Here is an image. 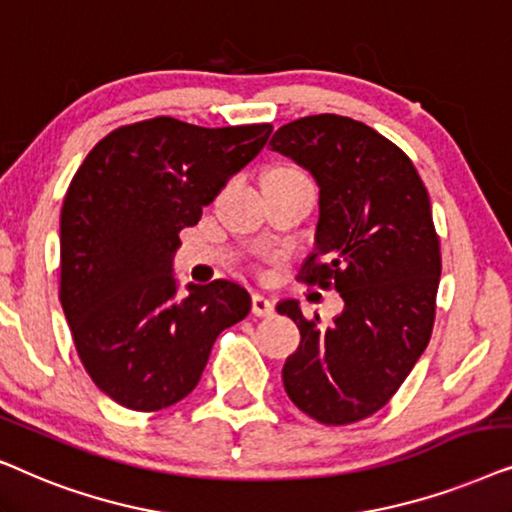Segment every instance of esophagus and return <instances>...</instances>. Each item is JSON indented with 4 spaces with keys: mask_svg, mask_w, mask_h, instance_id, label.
Masks as SVG:
<instances>
[{
    "mask_svg": "<svg viewBox=\"0 0 512 512\" xmlns=\"http://www.w3.org/2000/svg\"><path fill=\"white\" fill-rule=\"evenodd\" d=\"M252 313L255 316H274V304H271V299H267L264 295H252Z\"/></svg>",
    "mask_w": 512,
    "mask_h": 512,
    "instance_id": "34e87169",
    "label": "esophagus"
}]
</instances>
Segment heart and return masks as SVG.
<instances>
[{
    "label": "heart",
    "instance_id": "heart-1",
    "mask_svg": "<svg viewBox=\"0 0 512 512\" xmlns=\"http://www.w3.org/2000/svg\"><path fill=\"white\" fill-rule=\"evenodd\" d=\"M276 170H281V173H288V175H297V177H304L302 173H299L297 168H276Z\"/></svg>",
    "mask_w": 512,
    "mask_h": 512
}]
</instances>
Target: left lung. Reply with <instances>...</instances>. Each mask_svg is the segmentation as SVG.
Here are the masks:
<instances>
[{"instance_id": "8db88e82", "label": "left lung", "mask_w": 512, "mask_h": 512, "mask_svg": "<svg viewBox=\"0 0 512 512\" xmlns=\"http://www.w3.org/2000/svg\"><path fill=\"white\" fill-rule=\"evenodd\" d=\"M269 145L320 187L316 252L297 278L344 299L330 327L295 299L278 304L302 335L285 393L320 424H356L393 398L431 339L442 271L431 199L410 156L356 119L302 117Z\"/></svg>"}]
</instances>
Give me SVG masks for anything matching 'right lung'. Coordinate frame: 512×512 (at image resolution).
Here are the masks:
<instances>
[{"label":"right lung","mask_w":512,"mask_h":512,"mask_svg":"<svg viewBox=\"0 0 512 512\" xmlns=\"http://www.w3.org/2000/svg\"><path fill=\"white\" fill-rule=\"evenodd\" d=\"M271 131L154 117L114 128L74 173L60 210V304L81 365L128 410L187 398L217 335L248 316V290L231 281L177 297L170 262L180 231Z\"/></svg>","instance_id":"right-lung-1"}]
</instances>
